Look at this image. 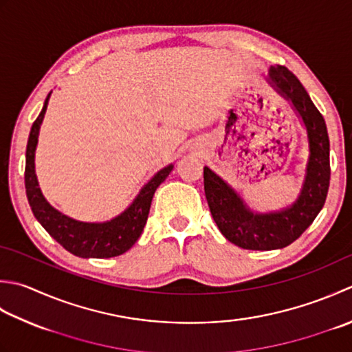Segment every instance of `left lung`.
Segmentation results:
<instances>
[{
	"instance_id": "8db88e82",
	"label": "left lung",
	"mask_w": 352,
	"mask_h": 352,
	"mask_svg": "<svg viewBox=\"0 0 352 352\" xmlns=\"http://www.w3.org/2000/svg\"><path fill=\"white\" fill-rule=\"evenodd\" d=\"M267 84L290 102L307 133L308 160L298 198L279 210H253L229 183L204 166V192L213 221L230 243L247 250L284 249L298 239L325 204L331 174L325 120L304 85L282 65L270 68Z\"/></svg>"
}]
</instances>
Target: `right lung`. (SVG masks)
I'll use <instances>...</instances> for the list:
<instances>
[{"label":"right lung","mask_w":352,"mask_h":352,"mask_svg":"<svg viewBox=\"0 0 352 352\" xmlns=\"http://www.w3.org/2000/svg\"><path fill=\"white\" fill-rule=\"evenodd\" d=\"M44 102L38 119L33 122L29 142L25 149V194L34 218L39 224L50 233V236L58 241L65 250L76 254L79 258H113L128 252L140 238L143 227L146 224L149 215L151 201L154 192L157 190L166 177L174 169V164H168L157 172L151 180L143 186L140 194L131 203L126 210L108 221L87 223L79 221L54 209L43 195L39 188L36 172H34V151L38 146L39 129L43 125L44 114L47 111L48 99Z\"/></svg>","instance_id":"1"}]
</instances>
